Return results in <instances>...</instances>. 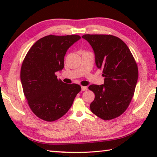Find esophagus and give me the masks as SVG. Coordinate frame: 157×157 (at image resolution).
<instances>
[{"label":"esophagus","instance_id":"esophagus-1","mask_svg":"<svg viewBox=\"0 0 157 157\" xmlns=\"http://www.w3.org/2000/svg\"><path fill=\"white\" fill-rule=\"evenodd\" d=\"M86 90H87V87L86 86H82V91H86Z\"/></svg>","mask_w":157,"mask_h":157}]
</instances>
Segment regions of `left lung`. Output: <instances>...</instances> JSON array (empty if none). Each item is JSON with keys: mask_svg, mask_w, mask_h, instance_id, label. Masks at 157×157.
Here are the masks:
<instances>
[{"mask_svg": "<svg viewBox=\"0 0 157 157\" xmlns=\"http://www.w3.org/2000/svg\"><path fill=\"white\" fill-rule=\"evenodd\" d=\"M94 49L95 64L102 70L104 84H91L95 94L91 111L105 121L122 115L134 96L139 71L136 61L124 41L111 34H84Z\"/></svg>", "mask_w": 157, "mask_h": 157, "instance_id": "1", "label": "left lung"}]
</instances>
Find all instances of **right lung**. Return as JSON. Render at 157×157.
Here are the masks:
<instances>
[{"label": "right lung", "instance_id": "right-lung-1", "mask_svg": "<svg viewBox=\"0 0 157 157\" xmlns=\"http://www.w3.org/2000/svg\"><path fill=\"white\" fill-rule=\"evenodd\" d=\"M81 37L48 35L29 50L21 68L23 94L33 112L41 120L52 122L67 113L81 86L66 84L55 73L63 68L67 50Z\"/></svg>", "mask_w": 157, "mask_h": 157}]
</instances>
